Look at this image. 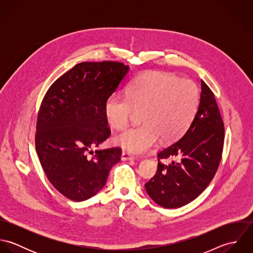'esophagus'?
<instances>
[{
    "instance_id": "esophagus-1",
    "label": "esophagus",
    "mask_w": 253,
    "mask_h": 253,
    "mask_svg": "<svg viewBox=\"0 0 253 253\" xmlns=\"http://www.w3.org/2000/svg\"><path fill=\"white\" fill-rule=\"evenodd\" d=\"M121 159H122V161H130V160H133L134 157L127 152H123Z\"/></svg>"
}]
</instances>
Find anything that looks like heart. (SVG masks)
<instances>
[{
	"mask_svg": "<svg viewBox=\"0 0 253 253\" xmlns=\"http://www.w3.org/2000/svg\"><path fill=\"white\" fill-rule=\"evenodd\" d=\"M199 96L197 84L189 79L164 72L138 77L128 86L127 96L114 93L105 102L106 119L116 129L126 127L135 111H143V124L118 134L115 144L142 154L153 148L160 137L164 141L178 138L194 119Z\"/></svg>",
	"mask_w": 253,
	"mask_h": 253,
	"instance_id": "1",
	"label": "heart"
}]
</instances>
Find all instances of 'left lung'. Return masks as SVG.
<instances>
[{"label": "left lung", "instance_id": "1", "mask_svg": "<svg viewBox=\"0 0 253 253\" xmlns=\"http://www.w3.org/2000/svg\"><path fill=\"white\" fill-rule=\"evenodd\" d=\"M198 111L180 138L158 154L157 173L145 184L159 206L176 209L194 201L211 183L219 167L225 137L223 120L213 92L202 80ZM178 158L169 165L160 160Z\"/></svg>", "mask_w": 253, "mask_h": 253}]
</instances>
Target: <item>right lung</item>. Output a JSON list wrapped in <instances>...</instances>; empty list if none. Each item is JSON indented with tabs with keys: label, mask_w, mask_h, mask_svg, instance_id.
I'll list each match as a JSON object with an SVG mask.
<instances>
[{
	"label": "right lung",
	"mask_w": 253,
	"mask_h": 253,
	"mask_svg": "<svg viewBox=\"0 0 253 253\" xmlns=\"http://www.w3.org/2000/svg\"><path fill=\"white\" fill-rule=\"evenodd\" d=\"M129 70L122 62H82L59 77L41 103L35 146L52 186L66 198L85 201L105 185L122 149L96 150L110 134L105 102ZM91 152L94 155L88 157Z\"/></svg>",
	"instance_id": "1"
}]
</instances>
